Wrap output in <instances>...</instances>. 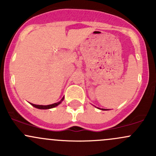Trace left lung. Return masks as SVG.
I'll use <instances>...</instances> for the list:
<instances>
[{
    "instance_id": "obj_1",
    "label": "left lung",
    "mask_w": 156,
    "mask_h": 156,
    "mask_svg": "<svg viewBox=\"0 0 156 156\" xmlns=\"http://www.w3.org/2000/svg\"><path fill=\"white\" fill-rule=\"evenodd\" d=\"M103 110H106V109H103Z\"/></svg>"
}]
</instances>
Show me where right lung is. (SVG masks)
<instances>
[{
	"instance_id": "1",
	"label": "right lung",
	"mask_w": 156,
	"mask_h": 156,
	"mask_svg": "<svg viewBox=\"0 0 156 156\" xmlns=\"http://www.w3.org/2000/svg\"><path fill=\"white\" fill-rule=\"evenodd\" d=\"M63 100V98L62 99V100H60V101L59 102V103H53V104L52 105H48V106H40V105H34V104H31L33 106H34L35 108H40V109H48V108H53V107H56V106H57L58 105L60 104L61 102Z\"/></svg>"
}]
</instances>
